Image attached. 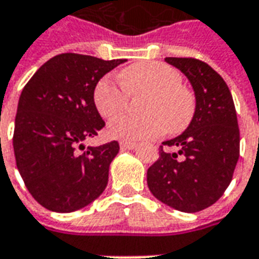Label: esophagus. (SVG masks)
Masks as SVG:
<instances>
[{"mask_svg":"<svg viewBox=\"0 0 259 259\" xmlns=\"http://www.w3.org/2000/svg\"><path fill=\"white\" fill-rule=\"evenodd\" d=\"M120 148L124 149V150H132V149L137 148V143L135 142H120Z\"/></svg>","mask_w":259,"mask_h":259,"instance_id":"obj_1","label":"esophagus"}]
</instances>
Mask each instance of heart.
Listing matches in <instances>:
<instances>
[{"instance_id": "1", "label": "heart", "mask_w": 259, "mask_h": 259, "mask_svg": "<svg viewBox=\"0 0 259 259\" xmlns=\"http://www.w3.org/2000/svg\"><path fill=\"white\" fill-rule=\"evenodd\" d=\"M122 88L106 75L98 81L94 102L101 116L114 117L128 105V96L145 95L143 116H118L107 127L111 138L135 142L154 139L168 130L181 134L189 127L196 113V98L182 84V74L172 66L146 60L127 66L120 73Z\"/></svg>"}]
</instances>
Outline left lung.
I'll return each instance as SVG.
<instances>
[{
  "label": "left lung",
  "instance_id": "obj_1",
  "mask_svg": "<svg viewBox=\"0 0 259 259\" xmlns=\"http://www.w3.org/2000/svg\"><path fill=\"white\" fill-rule=\"evenodd\" d=\"M165 62L190 81L196 113L184 134L160 146V157L148 169V186L164 204L197 212L214 204L233 177L240 154L235 103L224 78L205 62L194 58H165ZM164 146L179 152H167Z\"/></svg>",
  "mask_w": 259,
  "mask_h": 259
}]
</instances>
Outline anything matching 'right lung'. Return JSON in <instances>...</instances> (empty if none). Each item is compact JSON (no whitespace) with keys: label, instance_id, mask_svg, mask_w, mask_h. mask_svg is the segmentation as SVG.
Segmentation results:
<instances>
[{"label":"right lung","instance_id":"1","mask_svg":"<svg viewBox=\"0 0 259 259\" xmlns=\"http://www.w3.org/2000/svg\"><path fill=\"white\" fill-rule=\"evenodd\" d=\"M124 62L60 54L24 85L15 118L13 152L26 188L47 209L73 212L106 188L118 142L83 148L82 153L76 148L105 127L94 90L103 75Z\"/></svg>","mask_w":259,"mask_h":259}]
</instances>
